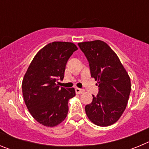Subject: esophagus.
<instances>
[{
	"label": "esophagus",
	"mask_w": 149,
	"mask_h": 149,
	"mask_svg": "<svg viewBox=\"0 0 149 149\" xmlns=\"http://www.w3.org/2000/svg\"><path fill=\"white\" fill-rule=\"evenodd\" d=\"M75 92L77 94H82V93H84V90L80 89V88H75Z\"/></svg>",
	"instance_id": "obj_1"
}]
</instances>
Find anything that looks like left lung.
Here are the masks:
<instances>
[{"instance_id": "obj_1", "label": "left lung", "mask_w": 149, "mask_h": 149, "mask_svg": "<svg viewBox=\"0 0 149 149\" xmlns=\"http://www.w3.org/2000/svg\"><path fill=\"white\" fill-rule=\"evenodd\" d=\"M89 63L91 77L99 87L92 103L85 107L87 117L95 125H111L122 116L131 93V79L113 50L101 40L79 42Z\"/></svg>"}]
</instances>
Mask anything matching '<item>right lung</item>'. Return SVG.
<instances>
[{"label":"right lung","instance_id":"add662e5","mask_svg":"<svg viewBox=\"0 0 149 149\" xmlns=\"http://www.w3.org/2000/svg\"><path fill=\"white\" fill-rule=\"evenodd\" d=\"M77 47L72 42H54L39 50L22 81L24 101L30 113L42 125L55 127L66 118L74 88L60 87L65 65Z\"/></svg>","mask_w":149,"mask_h":149}]
</instances>
